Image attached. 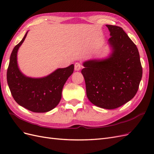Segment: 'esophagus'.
Wrapping results in <instances>:
<instances>
[{"label":"esophagus","instance_id":"obj_1","mask_svg":"<svg viewBox=\"0 0 154 154\" xmlns=\"http://www.w3.org/2000/svg\"><path fill=\"white\" fill-rule=\"evenodd\" d=\"M82 67V66L80 63L77 62V63L74 64V70H75V71H80Z\"/></svg>","mask_w":154,"mask_h":154}]
</instances>
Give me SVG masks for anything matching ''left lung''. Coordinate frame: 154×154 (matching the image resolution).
<instances>
[{"mask_svg":"<svg viewBox=\"0 0 154 154\" xmlns=\"http://www.w3.org/2000/svg\"><path fill=\"white\" fill-rule=\"evenodd\" d=\"M110 31L108 57L83 62L82 73L92 104L114 109L132 100L138 91L143 69L136 45L119 26L106 25Z\"/></svg>","mask_w":154,"mask_h":154,"instance_id":"8db88e82","label":"left lung"}]
</instances>
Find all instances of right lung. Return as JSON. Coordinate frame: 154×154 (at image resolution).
I'll return each mask as SVG.
<instances>
[{"mask_svg":"<svg viewBox=\"0 0 154 154\" xmlns=\"http://www.w3.org/2000/svg\"><path fill=\"white\" fill-rule=\"evenodd\" d=\"M27 32L12 51L7 71L8 84L18 105L34 112H47L55 108L60 101L63 85L73 73L74 65L57 69L42 78L24 75L18 66L17 53Z\"/></svg>","mask_w":154,"mask_h":154,"instance_id":"add662e5","label":"right lung"}]
</instances>
